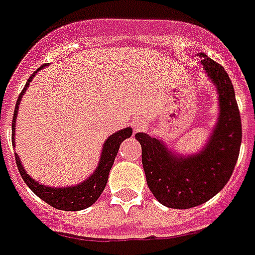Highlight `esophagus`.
Segmentation results:
<instances>
[{"instance_id": "obj_1", "label": "esophagus", "mask_w": 255, "mask_h": 255, "mask_svg": "<svg viewBox=\"0 0 255 255\" xmlns=\"http://www.w3.org/2000/svg\"><path fill=\"white\" fill-rule=\"evenodd\" d=\"M133 128H135V131H142V129H144L146 128V123L142 122V120H135V122L132 123Z\"/></svg>"}]
</instances>
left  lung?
I'll return each instance as SVG.
<instances>
[{
	"label": "left lung",
	"instance_id": "1",
	"mask_svg": "<svg viewBox=\"0 0 255 255\" xmlns=\"http://www.w3.org/2000/svg\"><path fill=\"white\" fill-rule=\"evenodd\" d=\"M206 78L217 94L219 116L201 150L182 154L160 138L138 132L146 182L155 199L166 208L190 209L202 205L230 180L242 143V123L235 90L220 64L199 53Z\"/></svg>",
	"mask_w": 255,
	"mask_h": 255
}]
</instances>
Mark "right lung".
<instances>
[{
	"label": "right lung",
	"instance_id": "obj_1",
	"mask_svg": "<svg viewBox=\"0 0 255 255\" xmlns=\"http://www.w3.org/2000/svg\"><path fill=\"white\" fill-rule=\"evenodd\" d=\"M46 67V65H41L36 69L35 72L31 75L27 83H25L24 89L21 91V94L17 98L16 106H14L13 120H12V144H16L14 140V135H16V119H17V112H19V105L21 102V98L24 95L25 90L28 89L30 82L34 79L36 73L41 69ZM132 135V128L127 127L119 129L117 132L112 133L109 138L106 139L105 143L102 146V151H101L100 162L94 169V172L90 175L86 180H83L79 184L75 186H65V187H52V186H46L42 183L36 182L35 179L25 172L24 166L21 164V160L19 158V154L14 153L16 157V164L19 168V172L24 183L30 187V190L36 197H39L42 201H45L47 205H50L53 208L60 209V210H68V212H76V210H83L86 208H90L93 203L100 198V195L104 191L106 183H108V177H109V172L112 169V165L115 162L119 147L122 144L123 140H126Z\"/></svg>",
	"mask_w": 255,
	"mask_h": 255
}]
</instances>
